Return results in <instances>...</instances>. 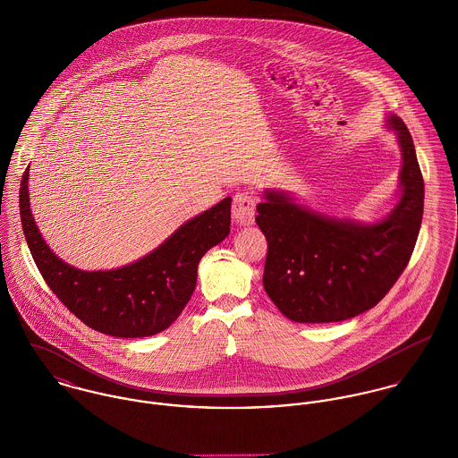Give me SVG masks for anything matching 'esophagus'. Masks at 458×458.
<instances>
[{
	"instance_id": "1",
	"label": "esophagus",
	"mask_w": 458,
	"mask_h": 458,
	"mask_svg": "<svg viewBox=\"0 0 458 458\" xmlns=\"http://www.w3.org/2000/svg\"><path fill=\"white\" fill-rule=\"evenodd\" d=\"M233 218L238 225H250L256 218V197L249 192H242L234 197Z\"/></svg>"
}]
</instances>
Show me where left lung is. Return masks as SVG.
<instances>
[{
  "label": "left lung",
  "mask_w": 458,
  "mask_h": 458,
  "mask_svg": "<svg viewBox=\"0 0 458 458\" xmlns=\"http://www.w3.org/2000/svg\"><path fill=\"white\" fill-rule=\"evenodd\" d=\"M402 165L398 202L372 224L321 215L275 189L264 191L256 222L267 240L262 284L276 309L294 323H336L376 307L414 250L425 187L412 137L390 114Z\"/></svg>",
  "instance_id": "left-lung-1"
}]
</instances>
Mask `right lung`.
Returning a JSON list of instances; mask_svg holds the SVG:
<instances>
[{"instance_id": "add662e5", "label": "right lung", "mask_w": 458, "mask_h": 458, "mask_svg": "<svg viewBox=\"0 0 458 458\" xmlns=\"http://www.w3.org/2000/svg\"><path fill=\"white\" fill-rule=\"evenodd\" d=\"M30 167L19 191L21 224L38 271L86 327L120 338L151 336L171 327L189 303L202 256L231 231V197L187 220L162 245L116 269L84 271L60 259L42 238L30 208Z\"/></svg>"}]
</instances>
